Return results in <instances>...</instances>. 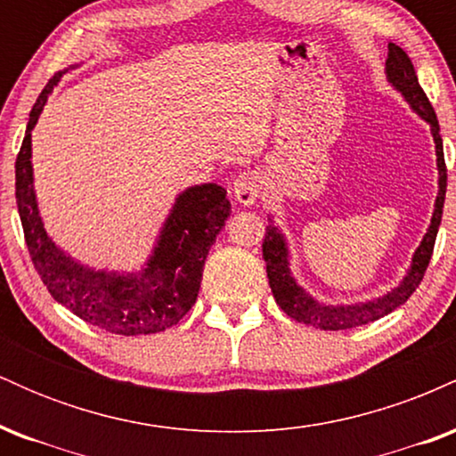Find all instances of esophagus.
Returning <instances> with one entry per match:
<instances>
[{
  "instance_id": "1",
  "label": "esophagus",
  "mask_w": 456,
  "mask_h": 456,
  "mask_svg": "<svg viewBox=\"0 0 456 456\" xmlns=\"http://www.w3.org/2000/svg\"><path fill=\"white\" fill-rule=\"evenodd\" d=\"M261 186H264V177H261L259 171H242V174L233 180V195L242 206H253V203L257 201Z\"/></svg>"
}]
</instances>
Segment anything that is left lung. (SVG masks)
Returning a JSON list of instances; mask_svg holds the SVG:
<instances>
[{"label": "left lung", "mask_w": 456, "mask_h": 456, "mask_svg": "<svg viewBox=\"0 0 456 456\" xmlns=\"http://www.w3.org/2000/svg\"><path fill=\"white\" fill-rule=\"evenodd\" d=\"M386 77H388L390 86L401 96L405 98L407 104L420 115L422 119L431 126L433 141H436V154H437V171H439V191L436 199V210H433L431 224H428L425 238H422L420 246L416 248L411 257V265L407 274L395 289L388 294L375 297V300L355 302V305H323L313 297L308 291L297 285V281L291 274L289 264V246H287L285 235L276 224H268L264 238V259H265V272L270 279V289L274 294L276 305L287 313L296 322L306 323V326H315L319 330H349L364 326V323L378 322L384 315L405 305L416 287L420 285L422 276H425L428 261H431L433 246H436L437 229L442 223V210H444V199H446V162H444V145L442 137H439V122L437 115L433 111L431 102H428L427 94L422 92L420 83H418L416 70H413L411 60L407 57L405 51L396 45H388V60H386ZM272 221V218H270Z\"/></svg>", "instance_id": "1"}]
</instances>
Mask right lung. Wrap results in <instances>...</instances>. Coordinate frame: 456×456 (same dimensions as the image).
Instances as JSON below:
<instances>
[{"label":"right lung","instance_id":"obj_1","mask_svg":"<svg viewBox=\"0 0 456 456\" xmlns=\"http://www.w3.org/2000/svg\"><path fill=\"white\" fill-rule=\"evenodd\" d=\"M64 72L46 83L31 109L14 165L17 206L29 257L53 300L83 322L122 337L162 332L195 305L206 257L232 212L227 191L218 184H199L180 192L148 264L137 272L94 270L72 259L45 232L31 169V130Z\"/></svg>","mask_w":456,"mask_h":456}]
</instances>
